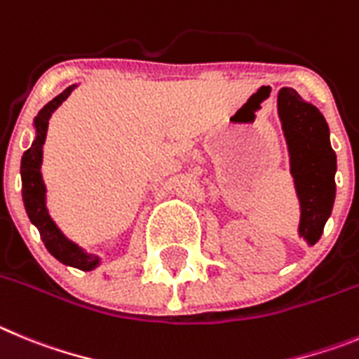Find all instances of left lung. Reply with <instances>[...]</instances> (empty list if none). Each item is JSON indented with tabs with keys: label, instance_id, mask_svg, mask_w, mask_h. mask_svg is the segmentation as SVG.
<instances>
[{
	"label": "left lung",
	"instance_id": "left-lung-1",
	"mask_svg": "<svg viewBox=\"0 0 359 359\" xmlns=\"http://www.w3.org/2000/svg\"><path fill=\"white\" fill-rule=\"evenodd\" d=\"M277 107L300 202L299 234L313 245L320 240L334 203L337 154L329 143L324 116L295 89H280Z\"/></svg>",
	"mask_w": 359,
	"mask_h": 359
}]
</instances>
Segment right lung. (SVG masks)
<instances>
[{"label":"right lung","instance_id":"right-lung-1","mask_svg":"<svg viewBox=\"0 0 359 359\" xmlns=\"http://www.w3.org/2000/svg\"><path fill=\"white\" fill-rule=\"evenodd\" d=\"M75 86L67 87L66 91L60 93L57 98L51 100L44 109L39 112L35 118V128H37V137L34 144L25 151L21 159V180H22V200H25V208H27L28 218L32 224L39 229L41 240L44 247L48 248L51 256L57 257L60 263L75 266L79 270H93L98 264V257L93 254H86L82 248L71 243L66 236L59 231L55 225L53 219L50 218L44 203V195H46V187H44L43 175H41V163H43V144L46 141V132L50 118L53 111L59 107L60 103L71 95Z\"/></svg>","mask_w":359,"mask_h":359}]
</instances>
